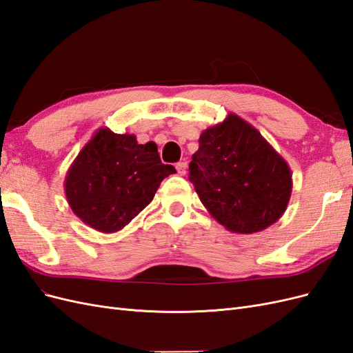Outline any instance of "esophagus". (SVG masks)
Listing matches in <instances>:
<instances>
[{
    "mask_svg": "<svg viewBox=\"0 0 353 353\" xmlns=\"http://www.w3.org/2000/svg\"><path fill=\"white\" fill-rule=\"evenodd\" d=\"M187 162H179V163H176V172L179 174V175H185L187 174Z\"/></svg>",
    "mask_w": 353,
    "mask_h": 353,
    "instance_id": "1",
    "label": "esophagus"
}]
</instances>
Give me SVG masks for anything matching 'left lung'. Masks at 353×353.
<instances>
[{"label":"left lung","mask_w":353,"mask_h":353,"mask_svg":"<svg viewBox=\"0 0 353 353\" xmlns=\"http://www.w3.org/2000/svg\"><path fill=\"white\" fill-rule=\"evenodd\" d=\"M190 181L210 215L239 234L259 232L279 221L293 188L281 154L234 113L201 132Z\"/></svg>","instance_id":"obj_1"}]
</instances>
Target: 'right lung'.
<instances>
[{
  "label": "right lung",
  "instance_id": "right-lung-1",
  "mask_svg": "<svg viewBox=\"0 0 353 353\" xmlns=\"http://www.w3.org/2000/svg\"><path fill=\"white\" fill-rule=\"evenodd\" d=\"M175 172L162 163L156 143L138 144L134 134L100 128L70 165L65 193L83 223L110 234L128 225Z\"/></svg>",
  "mask_w": 353,
  "mask_h": 353
}]
</instances>
